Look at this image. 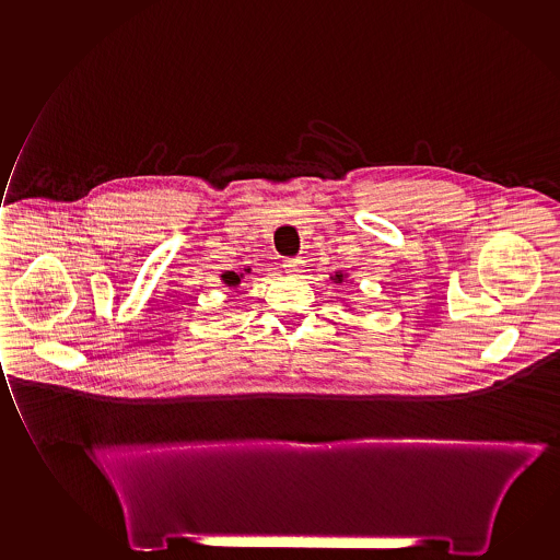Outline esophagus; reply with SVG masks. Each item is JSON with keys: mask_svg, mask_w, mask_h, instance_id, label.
<instances>
[{"mask_svg": "<svg viewBox=\"0 0 560 560\" xmlns=\"http://www.w3.org/2000/svg\"><path fill=\"white\" fill-rule=\"evenodd\" d=\"M283 268L289 276H299L301 273V259L287 258L283 261Z\"/></svg>", "mask_w": 560, "mask_h": 560, "instance_id": "obj_1", "label": "esophagus"}]
</instances>
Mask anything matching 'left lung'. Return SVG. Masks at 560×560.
I'll list each match as a JSON object with an SVG mask.
<instances>
[{
    "mask_svg": "<svg viewBox=\"0 0 560 560\" xmlns=\"http://www.w3.org/2000/svg\"><path fill=\"white\" fill-rule=\"evenodd\" d=\"M335 283H342V276L341 273H335V279H332Z\"/></svg>",
    "mask_w": 560,
    "mask_h": 560,
    "instance_id": "left-lung-1",
    "label": "left lung"
}]
</instances>
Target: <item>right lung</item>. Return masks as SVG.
I'll use <instances>...</instances> for the list:
<instances>
[{
    "label": "right lung",
    "mask_w": 560,
    "mask_h": 560,
    "mask_svg": "<svg viewBox=\"0 0 560 560\" xmlns=\"http://www.w3.org/2000/svg\"><path fill=\"white\" fill-rule=\"evenodd\" d=\"M241 277L243 276H236L235 271H229V273L223 276V281H225L229 287H235V284L241 283Z\"/></svg>",
    "instance_id": "obj_1"
}]
</instances>
